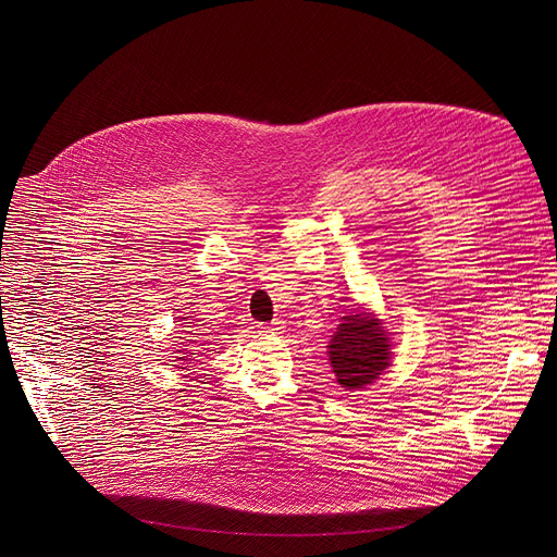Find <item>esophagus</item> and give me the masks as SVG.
Returning a JSON list of instances; mask_svg holds the SVG:
<instances>
[{
  "label": "esophagus",
  "instance_id": "1",
  "mask_svg": "<svg viewBox=\"0 0 557 557\" xmlns=\"http://www.w3.org/2000/svg\"><path fill=\"white\" fill-rule=\"evenodd\" d=\"M262 329V333H277L280 331V326L277 324H271V326H260Z\"/></svg>",
  "mask_w": 557,
  "mask_h": 557
}]
</instances>
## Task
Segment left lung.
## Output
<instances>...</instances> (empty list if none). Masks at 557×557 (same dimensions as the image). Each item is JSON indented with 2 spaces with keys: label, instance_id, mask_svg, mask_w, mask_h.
<instances>
[{
  "label": "left lung",
  "instance_id": "1",
  "mask_svg": "<svg viewBox=\"0 0 557 557\" xmlns=\"http://www.w3.org/2000/svg\"><path fill=\"white\" fill-rule=\"evenodd\" d=\"M389 335L372 312L355 310L342 317L329 357L337 383L346 389H361L379 379L392 359Z\"/></svg>",
  "mask_w": 557,
  "mask_h": 557
}]
</instances>
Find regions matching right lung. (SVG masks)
Listing matches in <instances>:
<instances>
[{"label": "right lung", "instance_id": "add662e5", "mask_svg": "<svg viewBox=\"0 0 557 557\" xmlns=\"http://www.w3.org/2000/svg\"><path fill=\"white\" fill-rule=\"evenodd\" d=\"M185 342H187V344H185L187 348L176 350V352H181V355H183V357H178V361H183V363H185V361H191V355H196V348L191 346V344H194V339H185Z\"/></svg>", "mask_w": 557, "mask_h": 557}]
</instances>
